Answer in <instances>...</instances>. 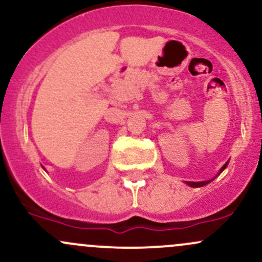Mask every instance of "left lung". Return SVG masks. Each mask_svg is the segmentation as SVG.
Masks as SVG:
<instances>
[{"label":"left lung","mask_w":262,"mask_h":262,"mask_svg":"<svg viewBox=\"0 0 262 262\" xmlns=\"http://www.w3.org/2000/svg\"><path fill=\"white\" fill-rule=\"evenodd\" d=\"M228 164H229V162H226L225 164H224L223 168L220 169L219 173H217V175H220L221 173H223L224 169H226V166H228ZM217 175H216V177H217ZM216 177H215V178H216ZM215 178H212V179H209V180H205V182H185V183L188 184L189 186H191V188H200V186H204V185H206V184H209L210 182H212V180H214Z\"/></svg>","instance_id":"obj_1"}]
</instances>
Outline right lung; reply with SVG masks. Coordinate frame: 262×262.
I'll list each match as a JSON object with an SVG mask.
<instances>
[{
    "label": "right lung",
    "mask_w": 262,
    "mask_h": 262,
    "mask_svg": "<svg viewBox=\"0 0 262 262\" xmlns=\"http://www.w3.org/2000/svg\"><path fill=\"white\" fill-rule=\"evenodd\" d=\"M43 169H45V168H43Z\"/></svg>",
    "instance_id": "right-lung-1"
}]
</instances>
